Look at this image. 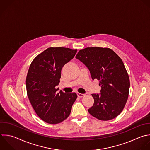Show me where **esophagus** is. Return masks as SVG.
I'll return each mask as SVG.
<instances>
[{
    "label": "esophagus",
    "mask_w": 150,
    "mask_h": 150,
    "mask_svg": "<svg viewBox=\"0 0 150 150\" xmlns=\"http://www.w3.org/2000/svg\"><path fill=\"white\" fill-rule=\"evenodd\" d=\"M77 96L79 97H83L84 96V94H81V93H77Z\"/></svg>",
    "instance_id": "obj_1"
}]
</instances>
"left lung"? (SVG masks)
<instances>
[{"mask_svg": "<svg viewBox=\"0 0 150 150\" xmlns=\"http://www.w3.org/2000/svg\"><path fill=\"white\" fill-rule=\"evenodd\" d=\"M76 58L88 68L93 80H100V93L92 94L94 103L89 113L104 121L117 117L127 101L130 85L121 58L111 49L98 47L81 49Z\"/></svg>", "mask_w": 150, "mask_h": 150, "instance_id": "left-lung-1", "label": "left lung"}]
</instances>
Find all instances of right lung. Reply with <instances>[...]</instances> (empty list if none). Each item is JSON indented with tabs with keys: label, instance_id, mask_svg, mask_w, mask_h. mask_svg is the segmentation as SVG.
I'll list each match as a JSON object with an SVG mask.
<instances>
[{
	"label": "right lung",
	"instance_id": "obj_1",
	"mask_svg": "<svg viewBox=\"0 0 150 150\" xmlns=\"http://www.w3.org/2000/svg\"><path fill=\"white\" fill-rule=\"evenodd\" d=\"M77 51L50 47L36 56L30 66L26 81L28 96L38 115L47 123L56 124L66 119L77 97L76 93L58 92L56 88L63 67Z\"/></svg>",
	"mask_w": 150,
	"mask_h": 150
}]
</instances>
